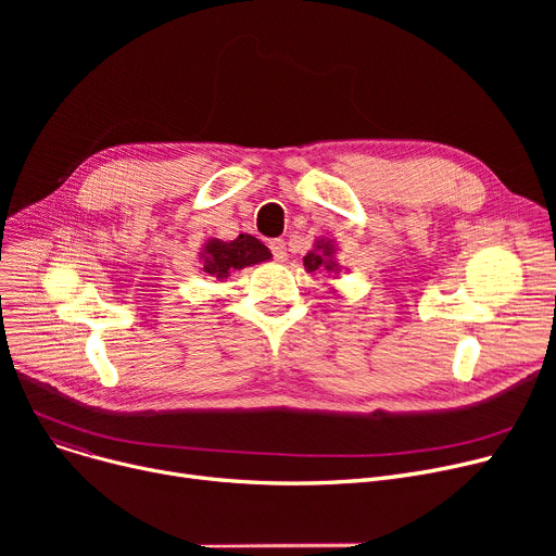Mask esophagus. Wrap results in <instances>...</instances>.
<instances>
[{
    "label": "esophagus",
    "mask_w": 556,
    "mask_h": 556,
    "mask_svg": "<svg viewBox=\"0 0 556 556\" xmlns=\"http://www.w3.org/2000/svg\"><path fill=\"white\" fill-rule=\"evenodd\" d=\"M270 252H273V256L277 258V261H286V241L283 239H273L270 241Z\"/></svg>",
    "instance_id": "esophagus-1"
}]
</instances>
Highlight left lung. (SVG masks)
<instances>
[{"label": "left lung", "mask_w": 556, "mask_h": 556, "mask_svg": "<svg viewBox=\"0 0 556 556\" xmlns=\"http://www.w3.org/2000/svg\"><path fill=\"white\" fill-rule=\"evenodd\" d=\"M304 268H306L308 273H315V270H319V268L333 270L336 263L331 261V248H329V243L317 245V250L308 252V254L304 256Z\"/></svg>", "instance_id": "left-lung-1"}]
</instances>
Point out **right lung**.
<instances>
[{"label": "right lung", "instance_id": "obj_1", "mask_svg": "<svg viewBox=\"0 0 556 556\" xmlns=\"http://www.w3.org/2000/svg\"><path fill=\"white\" fill-rule=\"evenodd\" d=\"M270 256V250L258 239L250 237V233H239V239L231 243L210 241L204 245V273L216 279H227L233 270L268 261Z\"/></svg>", "mask_w": 556, "mask_h": 556}]
</instances>
